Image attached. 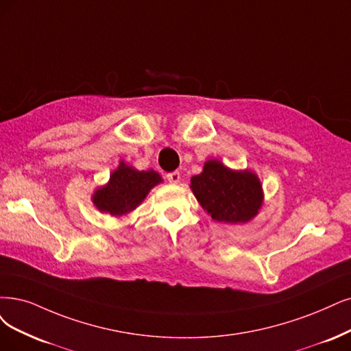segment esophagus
Listing matches in <instances>:
<instances>
[{
  "label": "esophagus",
  "mask_w": 351,
  "mask_h": 351,
  "mask_svg": "<svg viewBox=\"0 0 351 351\" xmlns=\"http://www.w3.org/2000/svg\"><path fill=\"white\" fill-rule=\"evenodd\" d=\"M167 180L171 184H179V180H180V173L179 172H172V173H167Z\"/></svg>",
  "instance_id": "1"
}]
</instances>
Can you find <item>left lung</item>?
I'll use <instances>...</instances> for the list:
<instances>
[{
  "label": "left lung",
  "instance_id": "1",
  "mask_svg": "<svg viewBox=\"0 0 351 351\" xmlns=\"http://www.w3.org/2000/svg\"><path fill=\"white\" fill-rule=\"evenodd\" d=\"M189 186L204 211L219 223H249L265 201L257 173L249 169L234 171L218 159L206 160L202 172L191 178Z\"/></svg>",
  "mask_w": 351,
  "mask_h": 351
}]
</instances>
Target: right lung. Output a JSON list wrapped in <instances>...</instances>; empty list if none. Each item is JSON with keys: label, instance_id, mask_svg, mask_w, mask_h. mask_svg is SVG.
<instances>
[{"label": "right lung", "instance_id": "1", "mask_svg": "<svg viewBox=\"0 0 351 351\" xmlns=\"http://www.w3.org/2000/svg\"><path fill=\"white\" fill-rule=\"evenodd\" d=\"M162 182V176L153 169L138 171L121 160L110 175L108 182L94 191L90 201L102 214L123 217L134 211L146 199L149 192Z\"/></svg>", "mask_w": 351, "mask_h": 351}]
</instances>
